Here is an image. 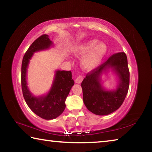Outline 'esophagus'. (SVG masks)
Here are the masks:
<instances>
[{"mask_svg": "<svg viewBox=\"0 0 152 152\" xmlns=\"http://www.w3.org/2000/svg\"><path fill=\"white\" fill-rule=\"evenodd\" d=\"M82 80H83V76H77V78H76L75 82H76V83L80 84V83H81Z\"/></svg>", "mask_w": 152, "mask_h": 152, "instance_id": "34e87169", "label": "esophagus"}]
</instances>
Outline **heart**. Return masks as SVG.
I'll return each instance as SVG.
<instances>
[{"label":"heart","instance_id":"1","mask_svg":"<svg viewBox=\"0 0 152 152\" xmlns=\"http://www.w3.org/2000/svg\"><path fill=\"white\" fill-rule=\"evenodd\" d=\"M75 52L79 56L85 55L81 60V66L84 70L91 71L101 64L107 55V47L104 43L92 39L80 44Z\"/></svg>","mask_w":152,"mask_h":152}]
</instances>
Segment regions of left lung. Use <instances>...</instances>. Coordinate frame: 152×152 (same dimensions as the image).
<instances>
[{
  "instance_id": "1",
  "label": "left lung",
  "mask_w": 152,
  "mask_h": 152,
  "mask_svg": "<svg viewBox=\"0 0 152 152\" xmlns=\"http://www.w3.org/2000/svg\"><path fill=\"white\" fill-rule=\"evenodd\" d=\"M110 68L119 78L115 90L107 91L102 86V74ZM129 86L127 58L124 52L112 55L108 60L86 74L82 82L83 101L90 111L97 115H107L121 106Z\"/></svg>"
}]
</instances>
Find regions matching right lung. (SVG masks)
Returning <instances> with one entry per match:
<instances>
[{"mask_svg": "<svg viewBox=\"0 0 152 152\" xmlns=\"http://www.w3.org/2000/svg\"><path fill=\"white\" fill-rule=\"evenodd\" d=\"M52 45L53 43L49 35H41L33 42L25 53L21 66V86L25 101L35 114L46 120L56 119L64 112L66 108V99L74 84L71 71L57 70L52 85L47 94L35 96L30 92L27 82L29 61L35 52L48 50Z\"/></svg>", "mask_w": 152, "mask_h": 152, "instance_id": "right-lung-1", "label": "right lung"}]
</instances>
